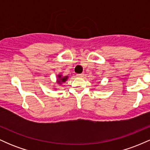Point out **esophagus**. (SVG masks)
<instances>
[{"instance_id": "34e87169", "label": "esophagus", "mask_w": 150, "mask_h": 150, "mask_svg": "<svg viewBox=\"0 0 150 150\" xmlns=\"http://www.w3.org/2000/svg\"><path fill=\"white\" fill-rule=\"evenodd\" d=\"M83 76H84V74L83 73L77 74V77H82Z\"/></svg>"}]
</instances>
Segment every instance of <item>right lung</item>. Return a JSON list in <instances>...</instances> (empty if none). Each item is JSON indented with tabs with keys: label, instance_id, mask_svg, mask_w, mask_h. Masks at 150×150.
Returning a JSON list of instances; mask_svg holds the SVG:
<instances>
[{
	"label": "right lung",
	"instance_id": "add662e5",
	"mask_svg": "<svg viewBox=\"0 0 150 150\" xmlns=\"http://www.w3.org/2000/svg\"><path fill=\"white\" fill-rule=\"evenodd\" d=\"M68 76H65V77H62L61 75H58V81L57 82L58 84H61L62 82H65V81L67 80V79H68Z\"/></svg>",
	"mask_w": 150,
	"mask_h": 150
}]
</instances>
